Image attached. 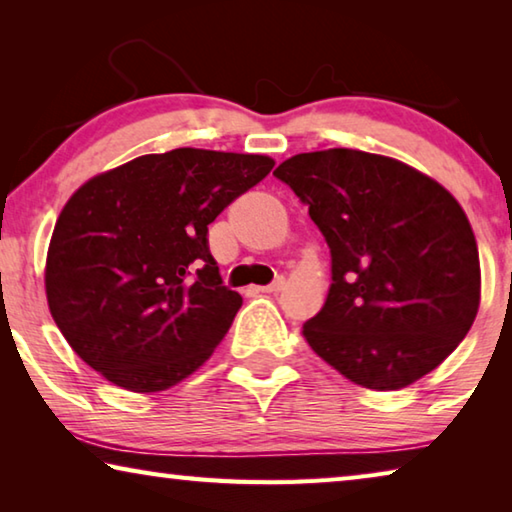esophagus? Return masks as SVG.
<instances>
[{
	"instance_id": "1",
	"label": "esophagus",
	"mask_w": 512,
	"mask_h": 512,
	"mask_svg": "<svg viewBox=\"0 0 512 512\" xmlns=\"http://www.w3.org/2000/svg\"><path fill=\"white\" fill-rule=\"evenodd\" d=\"M284 284H287V280L284 277H275V280L271 284H266V287H255L257 293H277L284 289Z\"/></svg>"
}]
</instances>
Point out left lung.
Instances as JSON below:
<instances>
[{"instance_id": "obj_1", "label": "left lung", "mask_w": 512, "mask_h": 512, "mask_svg": "<svg viewBox=\"0 0 512 512\" xmlns=\"http://www.w3.org/2000/svg\"><path fill=\"white\" fill-rule=\"evenodd\" d=\"M309 207L332 255L323 309L302 325L320 359L372 391L440 366L479 311L470 221L424 173L354 149L300 153L273 171Z\"/></svg>"}]
</instances>
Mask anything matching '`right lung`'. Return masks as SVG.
Masks as SVG:
<instances>
[{
	"instance_id": "obj_1",
	"label": "right lung",
	"mask_w": 512,
	"mask_h": 512,
	"mask_svg": "<svg viewBox=\"0 0 512 512\" xmlns=\"http://www.w3.org/2000/svg\"><path fill=\"white\" fill-rule=\"evenodd\" d=\"M266 155L176 149L92 178L47 253L51 316L112 384L164 391L210 359L241 296L221 280L207 225L273 169Z\"/></svg>"
}]
</instances>
